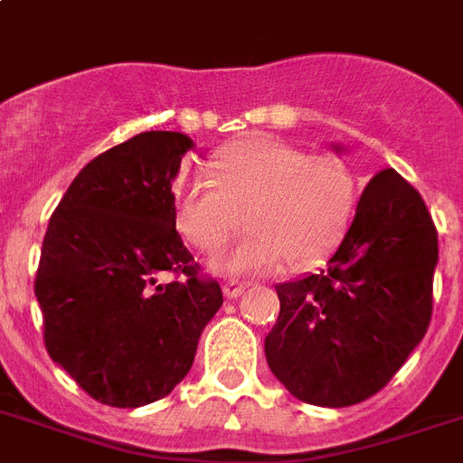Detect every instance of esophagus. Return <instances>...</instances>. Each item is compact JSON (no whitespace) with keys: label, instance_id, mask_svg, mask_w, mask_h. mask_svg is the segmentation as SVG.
I'll return each mask as SVG.
<instances>
[{"label":"esophagus","instance_id":"1","mask_svg":"<svg viewBox=\"0 0 463 463\" xmlns=\"http://www.w3.org/2000/svg\"><path fill=\"white\" fill-rule=\"evenodd\" d=\"M222 291L227 298H239L241 293L246 291V284H241V281H234V279H232V281H227V284L222 286Z\"/></svg>","mask_w":463,"mask_h":463}]
</instances>
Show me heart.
Instances as JSON below:
<instances>
[{"mask_svg": "<svg viewBox=\"0 0 463 463\" xmlns=\"http://www.w3.org/2000/svg\"><path fill=\"white\" fill-rule=\"evenodd\" d=\"M213 182L177 186V227L205 255L220 253L243 227L229 255L234 272H269L322 258L345 234L354 210V179L345 163L303 154L274 139L241 141L213 160Z\"/></svg>", "mask_w": 463, "mask_h": 463, "instance_id": "1", "label": "heart"}]
</instances>
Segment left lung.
<instances>
[{"label": "left lung", "instance_id": "left-lung-1", "mask_svg": "<svg viewBox=\"0 0 463 463\" xmlns=\"http://www.w3.org/2000/svg\"><path fill=\"white\" fill-rule=\"evenodd\" d=\"M438 232L421 194L392 167L364 186L326 269L279 284L267 364L291 395L350 407L388 385L433 315Z\"/></svg>", "mask_w": 463, "mask_h": 463}]
</instances>
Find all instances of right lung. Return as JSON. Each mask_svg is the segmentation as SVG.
I'll list each match as a JSON object with an SVG mask.
<instances>
[{"instance_id": "right-lung-1", "label": "right lung", "mask_w": 463, "mask_h": 463, "mask_svg": "<svg viewBox=\"0 0 463 463\" xmlns=\"http://www.w3.org/2000/svg\"><path fill=\"white\" fill-rule=\"evenodd\" d=\"M194 146L141 132L87 163L42 241L34 296L49 357L97 402L144 407L189 373L222 288L186 250L172 179ZM165 273L172 282H163Z\"/></svg>"}]
</instances>
